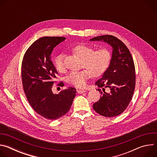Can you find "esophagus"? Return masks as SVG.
<instances>
[{
    "mask_svg": "<svg viewBox=\"0 0 157 157\" xmlns=\"http://www.w3.org/2000/svg\"><path fill=\"white\" fill-rule=\"evenodd\" d=\"M86 90H82V89H78L77 90V93L78 94H82L83 93H86Z\"/></svg>",
    "mask_w": 157,
    "mask_h": 157,
    "instance_id": "1",
    "label": "esophagus"
}]
</instances>
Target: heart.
Returning a JSON list of instances; mask_svg holds the SVG:
<instances>
[{"mask_svg":"<svg viewBox=\"0 0 157 157\" xmlns=\"http://www.w3.org/2000/svg\"><path fill=\"white\" fill-rule=\"evenodd\" d=\"M74 54L83 59V67L86 68L79 71L70 73L66 78L70 84L79 88L86 86L87 80L92 74L94 76L102 75L109 68L112 59L110 51L106 48L94 50V48L79 44L72 48ZM54 66L59 73H64L66 67L63 62V55H58L54 59Z\"/></svg>","mask_w":157,"mask_h":157,"instance_id":"b5f03b06","label":"heart"}]
</instances>
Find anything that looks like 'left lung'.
I'll list each match as a JSON object with an SVG mask.
<instances>
[{
    "label": "left lung",
    "mask_w": 157,
    "mask_h": 157,
    "mask_svg": "<svg viewBox=\"0 0 157 157\" xmlns=\"http://www.w3.org/2000/svg\"><path fill=\"white\" fill-rule=\"evenodd\" d=\"M91 41H104L113 47L110 64L102 77L95 84L107 87L109 93L97 89L101 93L99 100L93 104L99 114L107 117L119 116L127 109L136 87V69L131 53L125 44L117 37L105 35L96 36Z\"/></svg>",
    "instance_id": "8db88e82"
}]
</instances>
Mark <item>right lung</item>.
Returning <instances> with one entry per match:
<instances>
[{
    "label": "right lung",
    "instance_id": "add662e5",
    "mask_svg": "<svg viewBox=\"0 0 157 157\" xmlns=\"http://www.w3.org/2000/svg\"><path fill=\"white\" fill-rule=\"evenodd\" d=\"M66 39L63 36H44L27 50L21 63V80L27 101L36 113L49 120H56L70 110L76 96L75 87L63 89L58 94L52 88L58 72L51 60L53 48ZM63 87L64 83L58 84Z\"/></svg>",
    "mask_w": 157,
    "mask_h": 157
}]
</instances>
